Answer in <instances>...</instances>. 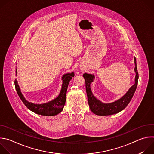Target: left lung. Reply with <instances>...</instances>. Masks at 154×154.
Masks as SVG:
<instances>
[{
  "mask_svg": "<svg viewBox=\"0 0 154 154\" xmlns=\"http://www.w3.org/2000/svg\"><path fill=\"white\" fill-rule=\"evenodd\" d=\"M135 61V72L136 73V76L135 79V84L130 87V88L126 93V94L123 96L121 99L109 103H104L101 101L96 99L92 93L90 84L93 82L94 79V75L85 73L83 76L85 80V86H86V91L88 97V102L90 106V108L91 112L95 115L99 116H106L111 115L118 113L123 109L127 106V105L130 102L131 98L137 89L138 82V72L137 66V61L136 58H134Z\"/></svg>",
  "mask_w": 154,
  "mask_h": 154,
  "instance_id": "1",
  "label": "left lung"
}]
</instances>
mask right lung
<instances>
[{
  "mask_svg": "<svg viewBox=\"0 0 154 154\" xmlns=\"http://www.w3.org/2000/svg\"><path fill=\"white\" fill-rule=\"evenodd\" d=\"M16 72L17 71H16ZM73 77H74V72L63 75L62 77L63 84L61 90L58 96L50 102L41 104H35L28 102L22 94L17 81L16 79L14 80V85L20 99L30 110L38 115L42 116H55L61 112L63 110L66 102V96L68 86L70 80Z\"/></svg>",
  "mask_w": 154,
  "mask_h": 154,
  "instance_id": "add662e5",
  "label": "right lung"
}]
</instances>
